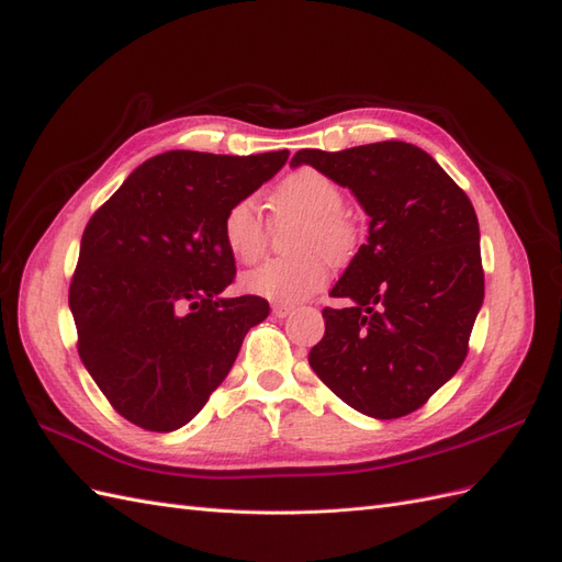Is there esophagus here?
Returning a JSON list of instances; mask_svg holds the SVG:
<instances>
[{
	"mask_svg": "<svg viewBox=\"0 0 562 562\" xmlns=\"http://www.w3.org/2000/svg\"><path fill=\"white\" fill-rule=\"evenodd\" d=\"M293 312L295 310L291 307V304H274V307H271V314H274L277 318H288Z\"/></svg>",
	"mask_w": 562,
	"mask_h": 562,
	"instance_id": "esophagus-1",
	"label": "esophagus"
}]
</instances>
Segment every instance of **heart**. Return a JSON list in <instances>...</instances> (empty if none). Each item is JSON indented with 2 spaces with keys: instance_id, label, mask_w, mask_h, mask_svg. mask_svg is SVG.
<instances>
[{
  "instance_id": "obj_1",
  "label": "heart",
  "mask_w": 562,
  "mask_h": 562,
  "mask_svg": "<svg viewBox=\"0 0 562 562\" xmlns=\"http://www.w3.org/2000/svg\"><path fill=\"white\" fill-rule=\"evenodd\" d=\"M347 196L330 176L302 166L288 173L271 194L277 217H302L304 225L293 260H267L244 277L246 291L277 304H300L326 288L330 262L342 260L356 244V229L345 215ZM269 225L258 199L234 201L223 215V241L239 262H255L267 248Z\"/></svg>"
}]
</instances>
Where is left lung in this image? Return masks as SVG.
<instances>
[{
  "instance_id": "8db88e82",
  "label": "left lung",
  "mask_w": 562,
  "mask_h": 562,
  "mask_svg": "<svg viewBox=\"0 0 562 562\" xmlns=\"http://www.w3.org/2000/svg\"><path fill=\"white\" fill-rule=\"evenodd\" d=\"M300 164L349 187L370 215L368 241L330 291L353 307L323 310L326 335L310 366L353 411L411 415L467 359L485 295L479 217L462 187L411 143L300 149L291 166Z\"/></svg>"
}]
</instances>
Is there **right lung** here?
Segmentation results:
<instances>
[{
	"mask_svg": "<svg viewBox=\"0 0 562 562\" xmlns=\"http://www.w3.org/2000/svg\"><path fill=\"white\" fill-rule=\"evenodd\" d=\"M285 159L288 149L166 151L91 215L70 283L77 349L135 427H184L227 378L246 333L267 318L258 295H220L236 274L223 215Z\"/></svg>",
	"mask_w": 562,
	"mask_h": 562,
	"instance_id": "add662e5",
	"label": "right lung"
}]
</instances>
